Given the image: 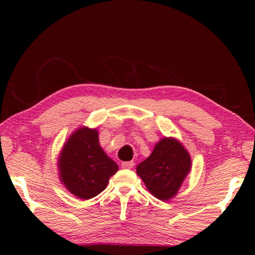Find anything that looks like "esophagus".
Instances as JSON below:
<instances>
[{"mask_svg":"<svg viewBox=\"0 0 255 255\" xmlns=\"http://www.w3.org/2000/svg\"><path fill=\"white\" fill-rule=\"evenodd\" d=\"M132 166H133V162H132V161L123 162V163H122V167H123V169H131Z\"/></svg>","mask_w":255,"mask_h":255,"instance_id":"1","label":"esophagus"}]
</instances>
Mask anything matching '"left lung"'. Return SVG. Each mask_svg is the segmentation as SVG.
<instances>
[{
    "label": "left lung",
    "instance_id": "1",
    "mask_svg": "<svg viewBox=\"0 0 255 255\" xmlns=\"http://www.w3.org/2000/svg\"><path fill=\"white\" fill-rule=\"evenodd\" d=\"M190 170V154L173 137L162 138L152 154L136 167L148 191L162 201L176 196Z\"/></svg>",
    "mask_w": 255,
    "mask_h": 255
}]
</instances>
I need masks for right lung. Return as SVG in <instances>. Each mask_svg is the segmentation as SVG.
Returning a JSON list of instances; mask_svg holds the SVG:
<instances>
[{"label":"right lung","instance_id":"right-lung-1","mask_svg":"<svg viewBox=\"0 0 255 255\" xmlns=\"http://www.w3.org/2000/svg\"><path fill=\"white\" fill-rule=\"evenodd\" d=\"M58 170L59 179L68 191L88 200L107 188L118 165L102 149L97 129L81 127L64 144Z\"/></svg>","mask_w":255,"mask_h":255}]
</instances>
